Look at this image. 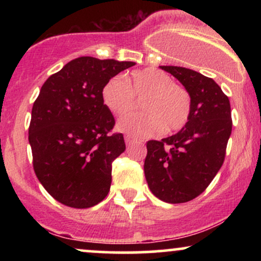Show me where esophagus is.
<instances>
[{"label":"esophagus","instance_id":"esophagus-1","mask_svg":"<svg viewBox=\"0 0 261 261\" xmlns=\"http://www.w3.org/2000/svg\"><path fill=\"white\" fill-rule=\"evenodd\" d=\"M135 141H137V140L133 136H128V135H127V136H125V142H126V145H130V143L135 142Z\"/></svg>","mask_w":261,"mask_h":261}]
</instances>
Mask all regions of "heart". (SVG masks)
<instances>
[{
	"label": "heart",
	"instance_id": "heart-1",
	"mask_svg": "<svg viewBox=\"0 0 261 261\" xmlns=\"http://www.w3.org/2000/svg\"><path fill=\"white\" fill-rule=\"evenodd\" d=\"M137 98H143L145 112H131L118 120V130L136 137L155 135L164 130L175 133L187 125L191 114V97L169 74L157 68L134 71L128 82L118 74L101 89V99L114 114L126 113Z\"/></svg>",
	"mask_w": 261,
	"mask_h": 261
}]
</instances>
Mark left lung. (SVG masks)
I'll return each mask as SVG.
<instances>
[{
  "instance_id": "1",
  "label": "left lung",
  "mask_w": 261,
  "mask_h": 261,
  "mask_svg": "<svg viewBox=\"0 0 261 261\" xmlns=\"http://www.w3.org/2000/svg\"><path fill=\"white\" fill-rule=\"evenodd\" d=\"M191 97L190 119L178 134L147 142L145 175L158 199L181 203L206 190L222 167L232 133L229 99L210 77L180 66H161Z\"/></svg>"
}]
</instances>
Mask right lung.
Masks as SVG:
<instances>
[{
  "label": "right lung",
  "mask_w": 261,
  "mask_h": 261,
  "mask_svg": "<svg viewBox=\"0 0 261 261\" xmlns=\"http://www.w3.org/2000/svg\"><path fill=\"white\" fill-rule=\"evenodd\" d=\"M134 65L82 56L41 87L29 125L33 168L59 202L88 208L109 193L112 164L126 146L122 134H112L115 119L104 106L101 89Z\"/></svg>",
  "instance_id": "add662e5"
}]
</instances>
